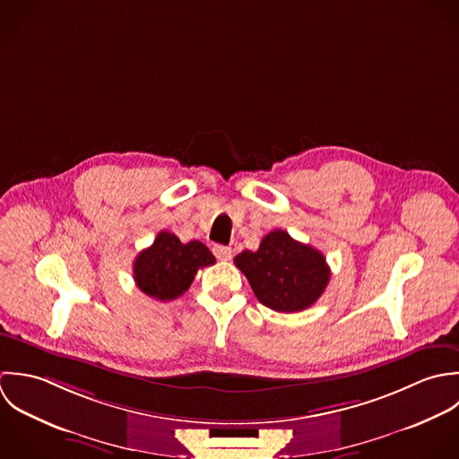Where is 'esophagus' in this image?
I'll return each mask as SVG.
<instances>
[{"label":"esophagus","instance_id":"34e87169","mask_svg":"<svg viewBox=\"0 0 459 459\" xmlns=\"http://www.w3.org/2000/svg\"><path fill=\"white\" fill-rule=\"evenodd\" d=\"M212 254L220 261H230V257H232V250L229 247H223V245H214Z\"/></svg>","mask_w":459,"mask_h":459}]
</instances>
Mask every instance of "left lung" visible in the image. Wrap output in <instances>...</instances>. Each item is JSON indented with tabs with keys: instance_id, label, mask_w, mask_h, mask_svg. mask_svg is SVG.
Returning a JSON list of instances; mask_svg holds the SVG:
<instances>
[{
	"instance_id": "left-lung-1",
	"label": "left lung",
	"mask_w": 459,
	"mask_h": 459,
	"mask_svg": "<svg viewBox=\"0 0 459 459\" xmlns=\"http://www.w3.org/2000/svg\"><path fill=\"white\" fill-rule=\"evenodd\" d=\"M234 264L263 305L285 314L312 307L330 281L325 255L280 229L264 236L255 252L236 255Z\"/></svg>"
}]
</instances>
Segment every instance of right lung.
Listing matches in <instances>:
<instances>
[{
    "label": "right lung",
    "mask_w": 459,
    "mask_h": 459,
    "mask_svg": "<svg viewBox=\"0 0 459 459\" xmlns=\"http://www.w3.org/2000/svg\"><path fill=\"white\" fill-rule=\"evenodd\" d=\"M214 263V255L204 243L184 245L176 234L161 230L154 243L138 254L133 273L142 292L160 301H170L189 289L200 268Z\"/></svg>",
    "instance_id": "obj_1"
}]
</instances>
